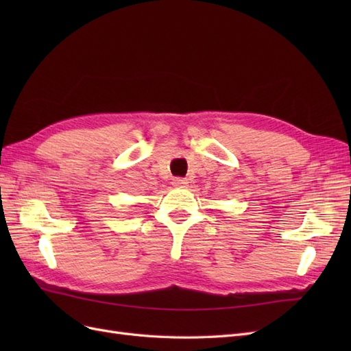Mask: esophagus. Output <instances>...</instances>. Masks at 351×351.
<instances>
[{"label":"esophagus","instance_id":"esophagus-1","mask_svg":"<svg viewBox=\"0 0 351 351\" xmlns=\"http://www.w3.org/2000/svg\"><path fill=\"white\" fill-rule=\"evenodd\" d=\"M187 183H189V182H187L186 178H182V177L173 178V186H176V187H186Z\"/></svg>","mask_w":351,"mask_h":351}]
</instances>
